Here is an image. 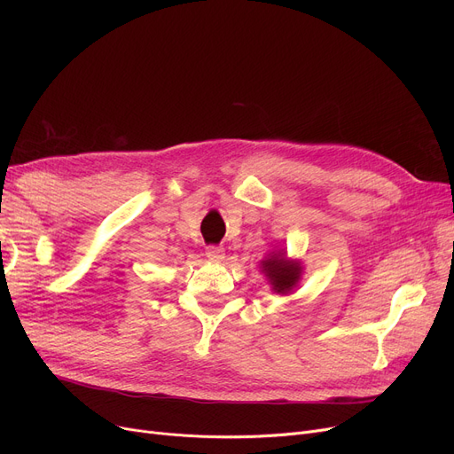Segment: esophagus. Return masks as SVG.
<instances>
[{
	"label": "esophagus",
	"mask_w": 454,
	"mask_h": 454,
	"mask_svg": "<svg viewBox=\"0 0 454 454\" xmlns=\"http://www.w3.org/2000/svg\"><path fill=\"white\" fill-rule=\"evenodd\" d=\"M206 255L207 259L215 261V263H221V261L226 257V250L223 247H207Z\"/></svg>",
	"instance_id": "1"
}]
</instances>
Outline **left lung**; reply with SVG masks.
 Here are the masks:
<instances>
[{
    "label": "left lung",
    "instance_id": "8db88e82",
    "mask_svg": "<svg viewBox=\"0 0 454 454\" xmlns=\"http://www.w3.org/2000/svg\"><path fill=\"white\" fill-rule=\"evenodd\" d=\"M259 270L265 274L269 279L270 289L276 294H289L298 283L303 274L301 261L298 259H287L283 248L270 252L263 259L259 261Z\"/></svg>",
    "mask_w": 454,
    "mask_h": 454
}]
</instances>
